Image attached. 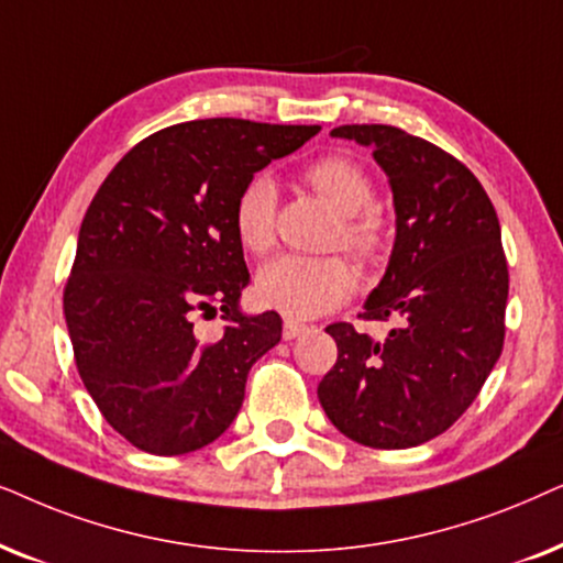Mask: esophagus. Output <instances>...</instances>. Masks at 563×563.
Segmentation results:
<instances>
[{"label": "esophagus", "instance_id": "1", "mask_svg": "<svg viewBox=\"0 0 563 563\" xmlns=\"http://www.w3.org/2000/svg\"><path fill=\"white\" fill-rule=\"evenodd\" d=\"M303 332H306V324H301V321L286 319V324H283V340H296V336H301Z\"/></svg>", "mask_w": 563, "mask_h": 563}]
</instances>
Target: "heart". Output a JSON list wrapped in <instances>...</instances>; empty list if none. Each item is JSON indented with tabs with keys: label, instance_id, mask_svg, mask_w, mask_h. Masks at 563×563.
Here are the masks:
<instances>
[{
	"label": "heart",
	"instance_id": "obj_1",
	"mask_svg": "<svg viewBox=\"0 0 563 563\" xmlns=\"http://www.w3.org/2000/svg\"><path fill=\"white\" fill-rule=\"evenodd\" d=\"M301 179L340 213L336 242L360 260L376 262L386 252L388 223L373 200V179L357 162L340 154L313 159ZM275 185L252 177L234 200V234L252 254H267L275 244ZM355 267L344 257H298L283 254L257 275V296L269 309L290 319H313L334 311L355 294Z\"/></svg>",
	"mask_w": 563,
	"mask_h": 563
}]
</instances>
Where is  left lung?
I'll return each instance as SVG.
<instances>
[{"mask_svg": "<svg viewBox=\"0 0 563 563\" xmlns=\"http://www.w3.org/2000/svg\"><path fill=\"white\" fill-rule=\"evenodd\" d=\"M332 136L371 146L391 183V262L357 317L396 327L373 340L350 321L329 324L336 363L317 394L350 440L401 451L443 434L501 355L509 273L499 219L474 172L430 141L378 123Z\"/></svg>", "mask_w": 563, "mask_h": 563, "instance_id": "8db88e82", "label": "left lung"}]
</instances>
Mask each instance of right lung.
<instances>
[{"instance_id":"right-lung-1","label":"right lung","mask_w":563,"mask_h":563,"mask_svg":"<svg viewBox=\"0 0 563 563\" xmlns=\"http://www.w3.org/2000/svg\"><path fill=\"white\" fill-rule=\"evenodd\" d=\"M319 125L206 118L139 141L89 203L64 288L81 384L139 451L185 455L229 430L246 373L280 342L275 311L244 317L250 286L234 200L254 172L301 148ZM224 311L219 341L194 317Z\"/></svg>"}]
</instances>
